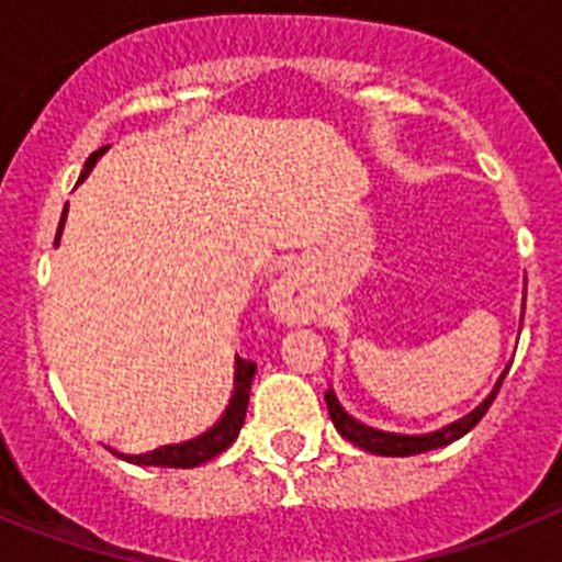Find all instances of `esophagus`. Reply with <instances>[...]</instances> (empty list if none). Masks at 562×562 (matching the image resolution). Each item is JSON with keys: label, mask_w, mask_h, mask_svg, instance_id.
I'll return each mask as SVG.
<instances>
[{"label": "esophagus", "mask_w": 562, "mask_h": 562, "mask_svg": "<svg viewBox=\"0 0 562 562\" xmlns=\"http://www.w3.org/2000/svg\"><path fill=\"white\" fill-rule=\"evenodd\" d=\"M292 292H295V284H292L290 278H284L276 290V310L286 317L292 315Z\"/></svg>", "instance_id": "1"}]
</instances>
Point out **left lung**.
Segmentation results:
<instances>
[{"mask_svg": "<svg viewBox=\"0 0 562 562\" xmlns=\"http://www.w3.org/2000/svg\"><path fill=\"white\" fill-rule=\"evenodd\" d=\"M506 371L501 374V380H498V385L493 389V394L486 396V400L481 402L473 414H467L464 419L453 422V425H448L445 430H436V434H428V436H396V434H382V430L366 428V425H360V422L351 419V416L346 414L340 405H337V400L331 391H326V405H329V416H331V422H335L337 434H340L342 439H349L351 445H357V448L369 450V453H380V456H414V453H425V450L445 448V445H450V441L461 439V436H464L470 428H475V425L481 422V416H484L486 411H490V405H493V400H495V394H498Z\"/></svg>", "mask_w": 562, "mask_h": 562, "instance_id": "obj_1", "label": "left lung"}]
</instances>
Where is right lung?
I'll list each match as a JSON object with an SVG mask.
<instances>
[{"label":"right lung","instance_id":"right-lung-1","mask_svg":"<svg viewBox=\"0 0 562 562\" xmlns=\"http://www.w3.org/2000/svg\"><path fill=\"white\" fill-rule=\"evenodd\" d=\"M103 151H106V148H98V151L89 154V160L83 162V171H81V177H78V182H83V177L92 171V166H95V160L101 157ZM64 216H67V207H64V213H61V225H58L56 241H58V236H61ZM252 376H256V362L241 360V357H238L236 360V391H233L231 408H227V414L222 416L220 425H216L213 430H207L205 436H200V439H193V441H186V445H168V448L151 450V453H140V456H123L121 453V459L132 461V464L182 467V470H186V467H200V464H205V461H211L213 456H220L222 450L231 448L233 441H236L238 430H241V425H245Z\"/></svg>","mask_w":562,"mask_h":562}]
</instances>
